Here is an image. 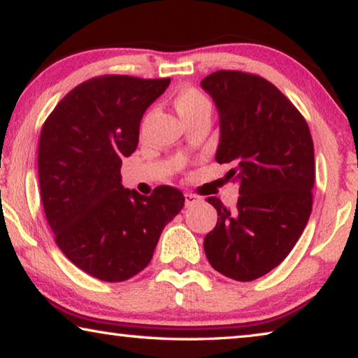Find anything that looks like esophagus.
<instances>
[{
	"label": "esophagus",
	"instance_id": "obj_1",
	"mask_svg": "<svg viewBox=\"0 0 358 358\" xmlns=\"http://www.w3.org/2000/svg\"><path fill=\"white\" fill-rule=\"evenodd\" d=\"M201 202H202V199L196 196V194H191V192L185 194V205H186V207H192V205L201 203Z\"/></svg>",
	"mask_w": 358,
	"mask_h": 358
}]
</instances>
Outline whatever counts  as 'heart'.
Here are the masks:
<instances>
[{
    "mask_svg": "<svg viewBox=\"0 0 358 358\" xmlns=\"http://www.w3.org/2000/svg\"><path fill=\"white\" fill-rule=\"evenodd\" d=\"M208 107H210L208 99L196 88L181 90L177 98H175V108H177L180 118L189 117V115L201 112L203 108H208Z\"/></svg>",
    "mask_w": 358,
    "mask_h": 358,
    "instance_id": "1",
    "label": "heart"
}]
</instances>
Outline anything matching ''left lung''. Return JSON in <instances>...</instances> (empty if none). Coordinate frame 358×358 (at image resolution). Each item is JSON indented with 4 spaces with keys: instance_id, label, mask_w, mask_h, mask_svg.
<instances>
[{
    "instance_id": "obj_1",
    "label": "left lung",
    "mask_w": 358,
    "mask_h": 358,
    "mask_svg": "<svg viewBox=\"0 0 358 358\" xmlns=\"http://www.w3.org/2000/svg\"><path fill=\"white\" fill-rule=\"evenodd\" d=\"M220 115L216 162L240 186L237 208L216 197V227L203 250L221 275L252 281L280 265L310 220L314 147L305 118L273 83L240 71L201 82Z\"/></svg>"
}]
</instances>
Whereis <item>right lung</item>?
<instances>
[{"mask_svg":"<svg viewBox=\"0 0 358 358\" xmlns=\"http://www.w3.org/2000/svg\"><path fill=\"white\" fill-rule=\"evenodd\" d=\"M171 78L102 76L78 85L42 126L41 199L59 250L101 281H126L153 257L162 229L185 197L172 186L151 196L121 185L147 108Z\"/></svg>","mask_w":358,"mask_h":358,"instance_id":"1","label":"right lung"}]
</instances>
